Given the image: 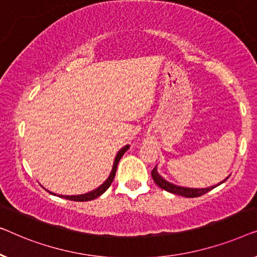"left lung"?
Returning a JSON list of instances; mask_svg holds the SVG:
<instances>
[{
    "mask_svg": "<svg viewBox=\"0 0 257 257\" xmlns=\"http://www.w3.org/2000/svg\"><path fill=\"white\" fill-rule=\"evenodd\" d=\"M151 177H153L154 182L157 184L158 186L161 187V189H163L165 191H168L170 193H173V194H178V196H183V197H186V198H196V197H200L202 194L207 193L208 191H211L214 189V187L219 186L220 184L225 183L227 179H228V177H227L226 179H223L222 182H220L219 184H216V185H213V186H209V187H204V189H194V187H185V186H179V185H176V184H172L168 182V180L164 179L163 177H162L160 173H158V170H157V166H155V169L151 171Z\"/></svg>",
    "mask_w": 257,
    "mask_h": 257,
    "instance_id": "1",
    "label": "left lung"
}]
</instances>
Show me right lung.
Returning a JSON list of instances; mask_svg holds the SVG:
<instances>
[{"label": "right lung", "instance_id": "right-lung-1", "mask_svg": "<svg viewBox=\"0 0 257 257\" xmlns=\"http://www.w3.org/2000/svg\"><path fill=\"white\" fill-rule=\"evenodd\" d=\"M129 149V146H124L123 148H121L120 150H118V153L116 154V156H115V160H114V164H113V168H111V171H110V175L108 176V178L104 180V182L101 184L99 187H96V189H94L93 191H89L87 193H84V194H75V196H63V194H56L51 192V191H49V193L53 194V196H58L59 198H65V199H68V200H73V201H89V200H93L95 199V198L100 197L101 194L106 192L108 190V187L110 186V184L113 183V179L115 177V173H116V168H117V164L118 162H120L121 157L123 156L125 151Z\"/></svg>", "mask_w": 257, "mask_h": 257}]
</instances>
